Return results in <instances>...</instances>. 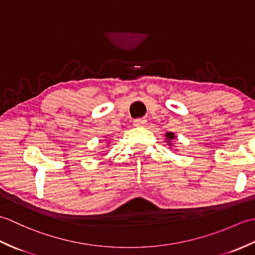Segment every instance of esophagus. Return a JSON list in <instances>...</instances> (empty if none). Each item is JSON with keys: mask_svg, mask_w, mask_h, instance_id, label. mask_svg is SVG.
Listing matches in <instances>:
<instances>
[{"mask_svg": "<svg viewBox=\"0 0 255 255\" xmlns=\"http://www.w3.org/2000/svg\"><path fill=\"white\" fill-rule=\"evenodd\" d=\"M147 121H145V118H137L133 121V126L136 127H143Z\"/></svg>", "mask_w": 255, "mask_h": 255, "instance_id": "34e87169", "label": "esophagus"}]
</instances>
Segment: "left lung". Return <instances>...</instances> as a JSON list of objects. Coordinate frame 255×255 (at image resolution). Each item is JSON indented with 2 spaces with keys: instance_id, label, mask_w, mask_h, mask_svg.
I'll return each instance as SVG.
<instances>
[{
  "instance_id": "obj_1",
  "label": "left lung",
  "mask_w": 255,
  "mask_h": 255,
  "mask_svg": "<svg viewBox=\"0 0 255 255\" xmlns=\"http://www.w3.org/2000/svg\"><path fill=\"white\" fill-rule=\"evenodd\" d=\"M165 139H166V142H167V144H169V145H173V143H172V140H174V139H175L174 133L171 132V131L166 132V133H165Z\"/></svg>"
}]
</instances>
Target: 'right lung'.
<instances>
[{"mask_svg": "<svg viewBox=\"0 0 255 255\" xmlns=\"http://www.w3.org/2000/svg\"><path fill=\"white\" fill-rule=\"evenodd\" d=\"M107 143H108V142H107Z\"/></svg>", "mask_w": 255, "mask_h": 255, "instance_id": "right-lung-1", "label": "right lung"}]
</instances>
